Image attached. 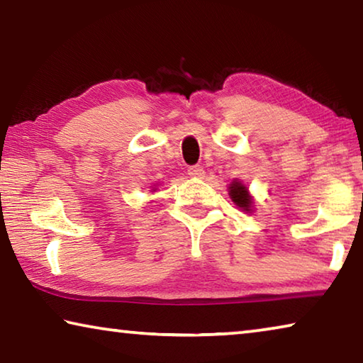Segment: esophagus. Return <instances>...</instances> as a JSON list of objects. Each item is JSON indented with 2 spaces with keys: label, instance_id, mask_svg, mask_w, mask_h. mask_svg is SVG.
<instances>
[{
  "label": "esophagus",
  "instance_id": "1",
  "mask_svg": "<svg viewBox=\"0 0 363 363\" xmlns=\"http://www.w3.org/2000/svg\"><path fill=\"white\" fill-rule=\"evenodd\" d=\"M187 174L190 177H194V179H201V177L205 176V169L203 167H200V164H195V167H190L187 169Z\"/></svg>",
  "mask_w": 363,
  "mask_h": 363
}]
</instances>
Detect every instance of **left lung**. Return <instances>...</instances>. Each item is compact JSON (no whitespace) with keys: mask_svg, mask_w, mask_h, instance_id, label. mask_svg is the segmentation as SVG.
Wrapping results in <instances>:
<instances>
[{"mask_svg":"<svg viewBox=\"0 0 363 363\" xmlns=\"http://www.w3.org/2000/svg\"><path fill=\"white\" fill-rule=\"evenodd\" d=\"M229 196L238 210L250 214L255 211V199L251 196L248 187L240 179H233L229 184Z\"/></svg>","mask_w":363,"mask_h":363,"instance_id":"8db88e82","label":"left lung"}]
</instances>
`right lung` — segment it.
I'll return each mask as SVG.
<instances>
[{
    "instance_id": "1",
    "label": "right lung",
    "mask_w": 363,
    "mask_h": 363,
    "mask_svg": "<svg viewBox=\"0 0 363 363\" xmlns=\"http://www.w3.org/2000/svg\"><path fill=\"white\" fill-rule=\"evenodd\" d=\"M157 186H158V184H153V187L150 186V187H152V190H153V192H155V190H157Z\"/></svg>"
}]
</instances>
